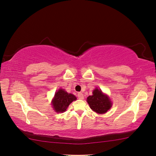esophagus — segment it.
I'll return each mask as SVG.
<instances>
[{"instance_id": "34e87169", "label": "esophagus", "mask_w": 156, "mask_h": 156, "mask_svg": "<svg viewBox=\"0 0 156 156\" xmlns=\"http://www.w3.org/2000/svg\"><path fill=\"white\" fill-rule=\"evenodd\" d=\"M78 99H84V95L82 93H78Z\"/></svg>"}]
</instances>
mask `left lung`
<instances>
[{"label":"left lung","instance_id":"left-lung-1","mask_svg":"<svg viewBox=\"0 0 156 156\" xmlns=\"http://www.w3.org/2000/svg\"><path fill=\"white\" fill-rule=\"evenodd\" d=\"M87 101L90 109L99 114H105L112 106V101L109 97L97 88L93 91V95L87 97Z\"/></svg>","mask_w":156,"mask_h":156}]
</instances>
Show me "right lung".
I'll return each instance as SVG.
<instances>
[{"label": "right lung", "instance_id": "obj_1", "mask_svg": "<svg viewBox=\"0 0 156 156\" xmlns=\"http://www.w3.org/2000/svg\"><path fill=\"white\" fill-rule=\"evenodd\" d=\"M76 100V97L74 94L59 88L55 94L51 103L55 111L57 113H63L66 111L70 103Z\"/></svg>", "mask_w": 156, "mask_h": 156}]
</instances>
